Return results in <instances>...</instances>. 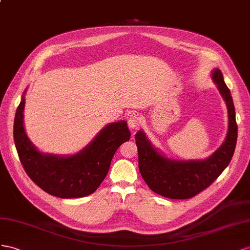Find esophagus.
<instances>
[{"label": "esophagus", "mask_w": 250, "mask_h": 250, "mask_svg": "<svg viewBox=\"0 0 250 250\" xmlns=\"http://www.w3.org/2000/svg\"><path fill=\"white\" fill-rule=\"evenodd\" d=\"M127 125L131 127V130H137L141 125V117L138 114L132 113L131 115L127 117Z\"/></svg>", "instance_id": "34e87169"}]
</instances>
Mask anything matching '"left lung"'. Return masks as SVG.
Segmentation results:
<instances>
[{
	"label": "left lung",
	"instance_id": "left-lung-1",
	"mask_svg": "<svg viewBox=\"0 0 250 250\" xmlns=\"http://www.w3.org/2000/svg\"><path fill=\"white\" fill-rule=\"evenodd\" d=\"M211 78L222 95L228 112V130L223 144L203 160L167 158L147 139L144 131L135 135L140 174L154 192L169 199H189L208 188L229 165L238 137L236 111L223 74L217 68Z\"/></svg>",
	"mask_w": 250,
	"mask_h": 250
}]
</instances>
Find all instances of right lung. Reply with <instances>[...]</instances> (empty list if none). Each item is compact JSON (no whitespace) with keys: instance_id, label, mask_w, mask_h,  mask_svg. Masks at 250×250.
I'll use <instances>...</instances> for the list:
<instances>
[{"instance_id":"add662e5","label":"right lung","mask_w":250,"mask_h":250,"mask_svg":"<svg viewBox=\"0 0 250 250\" xmlns=\"http://www.w3.org/2000/svg\"><path fill=\"white\" fill-rule=\"evenodd\" d=\"M25 93L14 117L13 137L20 160L42 190L62 199L81 198L93 194L109 172L117 148L130 140L125 120L104 126L90 144L73 155L42 153L27 136L24 126Z\"/></svg>"}]
</instances>
